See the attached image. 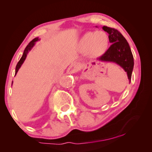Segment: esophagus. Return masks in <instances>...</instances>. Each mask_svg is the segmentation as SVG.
Returning <instances> with one entry per match:
<instances>
[{"mask_svg": "<svg viewBox=\"0 0 152 152\" xmlns=\"http://www.w3.org/2000/svg\"><path fill=\"white\" fill-rule=\"evenodd\" d=\"M80 65H81L80 63L76 62L75 64H74V67H75V68H78V67L80 66Z\"/></svg>", "mask_w": 152, "mask_h": 152, "instance_id": "obj_1", "label": "esophagus"}]
</instances>
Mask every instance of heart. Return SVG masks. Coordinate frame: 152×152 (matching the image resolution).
<instances>
[{
    "label": "heart",
    "instance_id": "1",
    "mask_svg": "<svg viewBox=\"0 0 152 152\" xmlns=\"http://www.w3.org/2000/svg\"><path fill=\"white\" fill-rule=\"evenodd\" d=\"M109 37L103 31H90L82 36L80 41V48L83 52H88L92 56H99L107 50Z\"/></svg>",
    "mask_w": 152,
    "mask_h": 152
}]
</instances>
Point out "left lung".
<instances>
[{
  "instance_id": "1",
  "label": "left lung",
  "mask_w": 152,
  "mask_h": 152,
  "mask_svg": "<svg viewBox=\"0 0 152 152\" xmlns=\"http://www.w3.org/2000/svg\"><path fill=\"white\" fill-rule=\"evenodd\" d=\"M102 29L109 33V39L111 45L98 60L101 61H111L117 64L127 72L130 82L134 61L129 45L119 31L107 26H103Z\"/></svg>"
}]
</instances>
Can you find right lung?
I'll list each match as a JSON object with an SVG mask.
<instances>
[{
	"label": "right lung",
	"instance_id": "obj_1",
	"mask_svg": "<svg viewBox=\"0 0 152 152\" xmlns=\"http://www.w3.org/2000/svg\"><path fill=\"white\" fill-rule=\"evenodd\" d=\"M39 39L38 37L35 38V39H33L31 41V42H29V44H28L27 45V47L25 48V50H24V52H23V56H22L21 58L20 59V60L19 61V62L17 63V66H16V68H15V76H16V74H17V72L19 71V68H20V66H22V64H23L24 61L25 60V59H26V57H27V56L28 54V53H29V51L31 50L33 46L35 45V42H37V41H39Z\"/></svg>",
	"mask_w": 152,
	"mask_h": 152
}]
</instances>
